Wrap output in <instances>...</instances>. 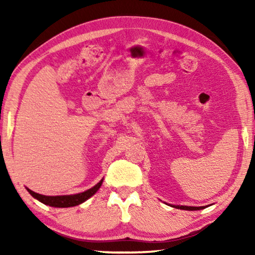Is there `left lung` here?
Instances as JSON below:
<instances>
[{
  "mask_svg": "<svg viewBox=\"0 0 255 255\" xmlns=\"http://www.w3.org/2000/svg\"><path fill=\"white\" fill-rule=\"evenodd\" d=\"M171 207H174V208H178V209H183V210H200V209H204L206 208L207 206H201V207H191V206H172Z\"/></svg>",
  "mask_w": 255,
  "mask_h": 255,
  "instance_id": "8db88e82",
  "label": "left lung"
}]
</instances>
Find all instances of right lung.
<instances>
[{
    "label": "right lung",
    "mask_w": 255,
    "mask_h": 255,
    "mask_svg": "<svg viewBox=\"0 0 255 255\" xmlns=\"http://www.w3.org/2000/svg\"><path fill=\"white\" fill-rule=\"evenodd\" d=\"M103 182V179L100 180V182H98L94 187L91 189L85 190L83 192L75 193V195H66V196H44L39 195V193L33 192L32 190L25 188L28 190V192L31 195L34 199L42 202L47 206L56 207V208H68V207H74L77 205L83 204L89 198H91L94 193H96L99 189H100L101 184Z\"/></svg>",
    "instance_id": "add662e5"
}]
</instances>
